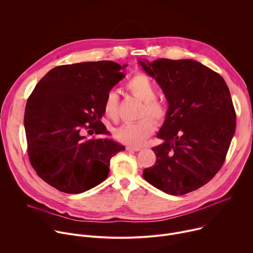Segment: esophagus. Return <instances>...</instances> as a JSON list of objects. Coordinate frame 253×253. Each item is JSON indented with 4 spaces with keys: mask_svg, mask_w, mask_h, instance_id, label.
<instances>
[{
    "mask_svg": "<svg viewBox=\"0 0 253 253\" xmlns=\"http://www.w3.org/2000/svg\"><path fill=\"white\" fill-rule=\"evenodd\" d=\"M126 150L128 151H140L141 148L140 147H132V146H127Z\"/></svg>",
    "mask_w": 253,
    "mask_h": 253,
    "instance_id": "obj_1",
    "label": "esophagus"
}]
</instances>
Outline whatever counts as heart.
I'll use <instances>...</instances> for the list:
<instances>
[{
    "label": "heart",
    "instance_id": "b5f03b06",
    "mask_svg": "<svg viewBox=\"0 0 253 253\" xmlns=\"http://www.w3.org/2000/svg\"><path fill=\"white\" fill-rule=\"evenodd\" d=\"M131 94L143 102L141 117H145L137 123L124 124L113 132L115 139L128 146H142L155 130L154 121L146 116L152 117L158 123L163 122L167 117L165 105L156 99L157 89L154 83L144 74H137L127 83ZM119 96L117 91L110 90L104 101V112L108 118L116 120L118 117Z\"/></svg>",
    "mask_w": 253,
    "mask_h": 253
}]
</instances>
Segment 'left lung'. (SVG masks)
I'll use <instances>...</instances> for the list:
<instances>
[{
    "instance_id": "obj_1",
    "label": "left lung",
    "mask_w": 253,
    "mask_h": 253,
    "mask_svg": "<svg viewBox=\"0 0 253 253\" xmlns=\"http://www.w3.org/2000/svg\"><path fill=\"white\" fill-rule=\"evenodd\" d=\"M161 87L169 104L152 148L154 166L143 177L171 195H183L208 183L222 167L235 132L236 114L224 79L190 60H138Z\"/></svg>"
}]
</instances>
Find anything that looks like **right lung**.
Returning <instances> with one entry per match:
<instances>
[{
    "label": "right lung",
    "mask_w": 253,
    "mask_h": 253,
    "mask_svg": "<svg viewBox=\"0 0 253 253\" xmlns=\"http://www.w3.org/2000/svg\"><path fill=\"white\" fill-rule=\"evenodd\" d=\"M112 61L58 66L28 98L24 126L28 156L49 185L71 194L85 192L107 178L110 159L125 147L110 138L84 136V130L110 135L101 122L107 93L125 75Z\"/></svg>",
    "instance_id": "add662e5"
}]
</instances>
